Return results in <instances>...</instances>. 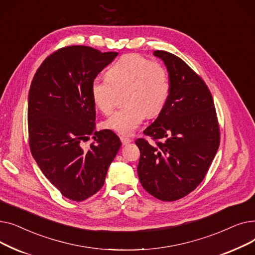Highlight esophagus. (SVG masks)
Wrapping results in <instances>:
<instances>
[{
	"mask_svg": "<svg viewBox=\"0 0 255 255\" xmlns=\"http://www.w3.org/2000/svg\"><path fill=\"white\" fill-rule=\"evenodd\" d=\"M120 139H121V141H122L123 144H127V143L131 142V139L129 137H127V136H124V135L120 136Z\"/></svg>",
	"mask_w": 255,
	"mask_h": 255,
	"instance_id": "obj_1",
	"label": "esophagus"
}]
</instances>
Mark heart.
<instances>
[{"label": "heart", "mask_w": 255, "mask_h": 255, "mask_svg": "<svg viewBox=\"0 0 255 255\" xmlns=\"http://www.w3.org/2000/svg\"><path fill=\"white\" fill-rule=\"evenodd\" d=\"M124 91L126 105L104 121V126L121 134H130L145 118L163 111L170 94L168 75L161 65L129 53L121 57L106 72L91 84L94 104L103 114L114 110L118 92Z\"/></svg>", "instance_id": "b5f03b06"}]
</instances>
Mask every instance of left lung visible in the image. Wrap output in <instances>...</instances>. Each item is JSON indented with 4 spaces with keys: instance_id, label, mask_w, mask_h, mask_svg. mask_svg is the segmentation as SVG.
Returning <instances> with one entry per match:
<instances>
[{
    "instance_id": "left-lung-1",
    "label": "left lung",
    "mask_w": 255,
    "mask_h": 255,
    "mask_svg": "<svg viewBox=\"0 0 255 255\" xmlns=\"http://www.w3.org/2000/svg\"><path fill=\"white\" fill-rule=\"evenodd\" d=\"M169 77L170 94L163 111L135 143L140 151L137 175L154 197L172 202L189 194L206 177L220 142L213 97L204 80L183 60L155 50Z\"/></svg>"
}]
</instances>
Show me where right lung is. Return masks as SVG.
Masks as SVG:
<instances>
[{"label": "right lung", "instance_id": "add662e5", "mask_svg": "<svg viewBox=\"0 0 255 255\" xmlns=\"http://www.w3.org/2000/svg\"><path fill=\"white\" fill-rule=\"evenodd\" d=\"M118 52L73 45L55 51L39 67L28 102L30 149L63 196L82 202L98 192L121 144L111 130L96 131L94 78ZM93 135L94 142H81Z\"/></svg>", "mask_w": 255, "mask_h": 255}]
</instances>
